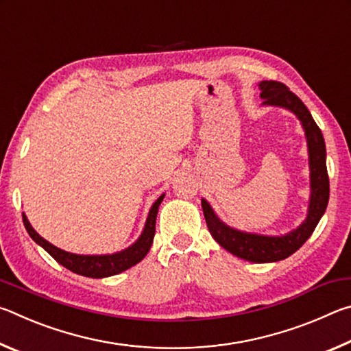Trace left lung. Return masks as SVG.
<instances>
[{"instance_id": "left-lung-1", "label": "left lung", "mask_w": 351, "mask_h": 351, "mask_svg": "<svg viewBox=\"0 0 351 351\" xmlns=\"http://www.w3.org/2000/svg\"><path fill=\"white\" fill-rule=\"evenodd\" d=\"M261 105L280 106L293 112L302 123L308 147V164H310V201H308L306 218L299 228L283 235H261L245 232L218 218L207 199H201L204 218L209 232L219 246L226 251L252 263H272L293 255L310 239L317 223L325 213L330 198V181L326 173V150L322 132L314 122L311 112L304 102L289 91L287 85L274 80H261L258 83Z\"/></svg>"}]
</instances>
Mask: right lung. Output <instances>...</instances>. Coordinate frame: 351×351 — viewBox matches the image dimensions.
I'll use <instances>...</instances> for the list:
<instances>
[{
	"label": "right lung",
	"instance_id": "add662e5",
	"mask_svg": "<svg viewBox=\"0 0 351 351\" xmlns=\"http://www.w3.org/2000/svg\"><path fill=\"white\" fill-rule=\"evenodd\" d=\"M165 193H162L156 201H154L153 206L150 207V212H148L147 221L144 226V230L139 235V239L136 240L132 246L127 249H122V251L114 252V254H102V255H83V254H73L68 251H63V249L57 247L45 240L43 237L37 234L31 223H29L27 217L23 213V223H25V228L27 234L31 235V239L41 246L45 251L51 255L52 258L57 260L58 263L64 268L75 272L79 276L91 277V278H104V277H111L116 274H121V272L127 271L132 268L136 263L145 257L150 251L154 239V230H156V217H158V209L159 204L162 203Z\"/></svg>",
	"mask_w": 351,
	"mask_h": 351
}]
</instances>
